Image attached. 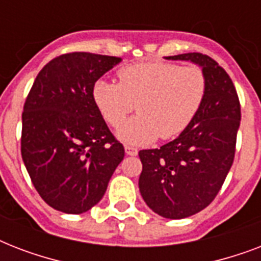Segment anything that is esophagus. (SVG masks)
Returning <instances> with one entry per match:
<instances>
[{
  "label": "esophagus",
  "instance_id": "1",
  "mask_svg": "<svg viewBox=\"0 0 261 261\" xmlns=\"http://www.w3.org/2000/svg\"><path fill=\"white\" fill-rule=\"evenodd\" d=\"M124 150H126L127 155H137V154H138V150H137L134 146H124Z\"/></svg>",
  "mask_w": 261,
  "mask_h": 261
}]
</instances>
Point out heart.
Wrapping results in <instances>:
<instances>
[{"mask_svg":"<svg viewBox=\"0 0 261 261\" xmlns=\"http://www.w3.org/2000/svg\"><path fill=\"white\" fill-rule=\"evenodd\" d=\"M119 84L98 80L92 97L107 124L119 128L135 104L139 115L118 131L128 145H149L180 135L196 118L206 96V75L199 66L142 62L118 70Z\"/></svg>","mask_w":261,"mask_h":261,"instance_id":"obj_1","label":"heart"}]
</instances>
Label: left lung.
Listing matches in <instances>:
<instances>
[{
  "instance_id": "1",
  "label": "left lung",
  "mask_w": 261,
  "mask_h": 261,
  "mask_svg": "<svg viewBox=\"0 0 261 261\" xmlns=\"http://www.w3.org/2000/svg\"><path fill=\"white\" fill-rule=\"evenodd\" d=\"M202 67L207 89L196 118L177 138L160 149L139 151L143 200L164 218L181 219L210 204L234 160L241 108L233 81L208 55L165 57Z\"/></svg>"
}]
</instances>
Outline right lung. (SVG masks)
<instances>
[{
  "mask_svg": "<svg viewBox=\"0 0 261 261\" xmlns=\"http://www.w3.org/2000/svg\"><path fill=\"white\" fill-rule=\"evenodd\" d=\"M122 58L59 55L39 71L24 104L21 157L44 202L83 214L104 196L124 147L92 97L94 83Z\"/></svg>",
  "mask_w": 261,
  "mask_h": 261,
  "instance_id": "obj_1",
  "label": "right lung"
}]
</instances>
